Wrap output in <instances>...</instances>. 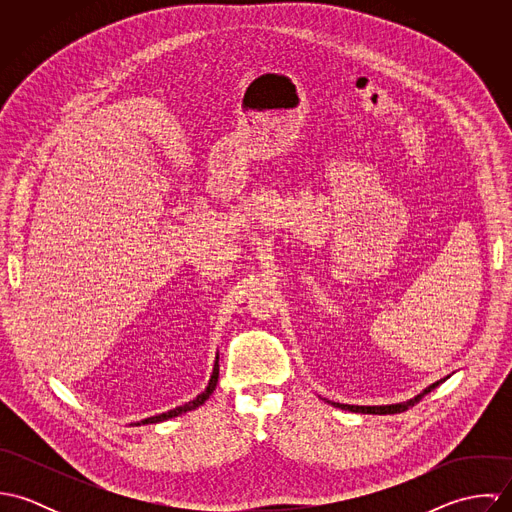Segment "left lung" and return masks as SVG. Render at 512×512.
Segmentation results:
<instances>
[{
  "label": "left lung",
  "mask_w": 512,
  "mask_h": 512,
  "mask_svg": "<svg viewBox=\"0 0 512 512\" xmlns=\"http://www.w3.org/2000/svg\"><path fill=\"white\" fill-rule=\"evenodd\" d=\"M443 380H445V378H443ZM443 380H439V382H443ZM439 382H434L432 386H428L424 392H420V394L414 396L412 400L400 402V404H388V406H353V404H339V402H331V400H327V402L333 404L335 408L349 410V412H357V414H400V412L408 410L410 406H414L416 402H420L428 392H432V390L438 386Z\"/></svg>",
  "instance_id": "1"
}]
</instances>
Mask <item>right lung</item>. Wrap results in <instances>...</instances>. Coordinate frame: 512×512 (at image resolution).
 <instances>
[{
	"instance_id": "1",
	"label": "right lung",
	"mask_w": 512,
	"mask_h": 512,
	"mask_svg": "<svg viewBox=\"0 0 512 512\" xmlns=\"http://www.w3.org/2000/svg\"><path fill=\"white\" fill-rule=\"evenodd\" d=\"M217 382H219V357H217V361H215V368H213V374H211V380H209L207 388H205L195 400H191V402H187V404H183V406H179V408H173V410H169V412H165V414H157V416H151V418H146V420H142V422H136V426H140V424H157V422H163V420H169V418H175V416H181V414H185V412H189V410L199 408L201 404H205V400H209V396H211L213 390L217 388Z\"/></svg>"
}]
</instances>
